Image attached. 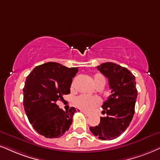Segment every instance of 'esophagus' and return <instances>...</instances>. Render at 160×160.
Segmentation results:
<instances>
[{
  "label": "esophagus",
  "mask_w": 160,
  "mask_h": 160,
  "mask_svg": "<svg viewBox=\"0 0 160 160\" xmlns=\"http://www.w3.org/2000/svg\"><path fill=\"white\" fill-rule=\"evenodd\" d=\"M81 112L83 113V114H85V115H86V116H90V114L89 113H88V112H84V111H81Z\"/></svg>",
  "instance_id": "34e87169"
}]
</instances>
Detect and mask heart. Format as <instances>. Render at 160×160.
Here are the masks:
<instances>
[{
    "label": "heart",
    "mask_w": 160,
    "mask_h": 160,
    "mask_svg": "<svg viewBox=\"0 0 160 160\" xmlns=\"http://www.w3.org/2000/svg\"><path fill=\"white\" fill-rule=\"evenodd\" d=\"M94 82L95 86L102 83H106V79L104 76L101 74H96L94 76ZM74 88V82H72V90ZM74 103L76 106L78 107L79 108L82 109L84 111H91L94 107L98 106L100 103V98L98 97H90L87 95H80L74 100Z\"/></svg>",
    "instance_id": "heart-1"
}]
</instances>
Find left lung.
<instances>
[{
    "instance_id": "1",
    "label": "left lung",
    "mask_w": 160,
    "mask_h": 160,
    "mask_svg": "<svg viewBox=\"0 0 160 160\" xmlns=\"http://www.w3.org/2000/svg\"><path fill=\"white\" fill-rule=\"evenodd\" d=\"M97 68L108 78L112 94L102 106L107 116L100 117L99 125L89 128L99 139L112 140L126 130L134 114L137 98L135 77L126 68L114 62H104Z\"/></svg>"
}]
</instances>
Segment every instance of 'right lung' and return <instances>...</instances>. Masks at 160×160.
I'll return each instance as SVG.
<instances>
[{
	"instance_id": "1",
	"label": "right lung",
	"mask_w": 160,
	"mask_h": 160,
	"mask_svg": "<svg viewBox=\"0 0 160 160\" xmlns=\"http://www.w3.org/2000/svg\"><path fill=\"white\" fill-rule=\"evenodd\" d=\"M78 67L68 68L55 62L38 66L26 78L23 106L35 130L47 138H59L70 128L74 113L72 107L63 111L57 102L70 93L72 78Z\"/></svg>"
}]
</instances>
